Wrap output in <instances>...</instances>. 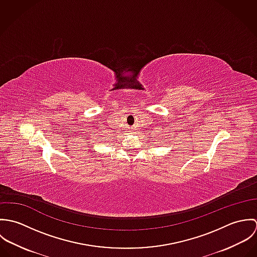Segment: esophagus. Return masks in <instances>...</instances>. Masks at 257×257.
<instances>
[{"label": "esophagus", "mask_w": 257, "mask_h": 257, "mask_svg": "<svg viewBox=\"0 0 257 257\" xmlns=\"http://www.w3.org/2000/svg\"><path fill=\"white\" fill-rule=\"evenodd\" d=\"M130 131H131V132H134V130H130Z\"/></svg>", "instance_id": "1"}]
</instances>
